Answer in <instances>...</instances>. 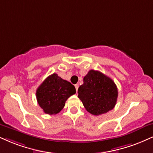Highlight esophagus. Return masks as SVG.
Listing matches in <instances>:
<instances>
[{
  "label": "esophagus",
  "instance_id": "obj_1",
  "mask_svg": "<svg viewBox=\"0 0 153 153\" xmlns=\"http://www.w3.org/2000/svg\"><path fill=\"white\" fill-rule=\"evenodd\" d=\"M74 86H75V88H76V91H78L79 86V84H75Z\"/></svg>",
  "mask_w": 153,
  "mask_h": 153
}]
</instances>
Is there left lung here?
<instances>
[{
  "mask_svg": "<svg viewBox=\"0 0 153 153\" xmlns=\"http://www.w3.org/2000/svg\"><path fill=\"white\" fill-rule=\"evenodd\" d=\"M78 97L88 113L99 116L112 110L118 98L114 81L103 73L91 69L78 88Z\"/></svg>",
  "mask_w": 153,
  "mask_h": 153,
  "instance_id": "1",
  "label": "left lung"
}]
</instances>
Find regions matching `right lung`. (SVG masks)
Returning a JSON list of instances; mask_svg holds the SVG:
<instances>
[{
  "mask_svg": "<svg viewBox=\"0 0 153 153\" xmlns=\"http://www.w3.org/2000/svg\"><path fill=\"white\" fill-rule=\"evenodd\" d=\"M75 93L74 86L54 73L47 77L37 88L36 97L45 114L53 115L59 113L68 98Z\"/></svg>",
  "mask_w": 153,
  "mask_h": 153,
  "instance_id": "add662e5",
  "label": "right lung"
}]
</instances>
